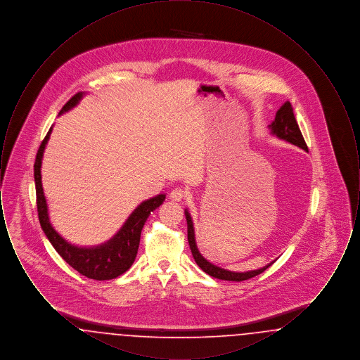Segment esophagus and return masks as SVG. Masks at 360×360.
Listing matches in <instances>:
<instances>
[{
    "label": "esophagus",
    "mask_w": 360,
    "mask_h": 360,
    "mask_svg": "<svg viewBox=\"0 0 360 360\" xmlns=\"http://www.w3.org/2000/svg\"><path fill=\"white\" fill-rule=\"evenodd\" d=\"M185 195H186V191L184 188H172V193H170V198L174 201H182L185 198Z\"/></svg>",
    "instance_id": "1"
}]
</instances>
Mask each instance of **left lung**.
I'll return each mask as SVG.
<instances>
[{"mask_svg": "<svg viewBox=\"0 0 360 360\" xmlns=\"http://www.w3.org/2000/svg\"><path fill=\"white\" fill-rule=\"evenodd\" d=\"M270 134L274 136L285 140L288 143H290L292 146H297L305 151H308V146L302 137V134L300 131V127L295 121L294 113H292V106L289 101L283 103L276 115L275 119L270 125H269ZM185 216H186V221H188V240L190 250H191V255L194 257L195 263L201 267V270L213 278L217 279H223V281H233V282H241V281H247L250 278H254L257 275L262 274L264 270H267L275 260L270 262L269 264H266L264 267H260L257 270H251V271H244V273H236V271H229L225 270L223 267H219L213 263H210L209 260H206L205 257L201 255L198 247H197V241H195V232H194V224L193 219L188 213V209H185Z\"/></svg>", "mask_w": 360, "mask_h": 360, "instance_id": "obj_1", "label": "left lung"}]
</instances>
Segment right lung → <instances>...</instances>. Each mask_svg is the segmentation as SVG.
Segmentation results:
<instances>
[{
	"instance_id": "right-lung-1",
	"label": "right lung",
	"mask_w": 360,
	"mask_h": 360,
	"mask_svg": "<svg viewBox=\"0 0 360 360\" xmlns=\"http://www.w3.org/2000/svg\"><path fill=\"white\" fill-rule=\"evenodd\" d=\"M86 94V91H79L72 98H70L69 103L59 112V116L75 108ZM51 132L52 127L39 147L34 166L36 202L41 229L44 231L47 239L50 240L56 252L79 274L96 281L117 278L119 275L124 274L135 262L141 229L151 212H154L156 207L163 204L166 194H158L137 205L136 209L125 220V223L122 224L119 232L113 235L110 239L106 240L105 243L91 247H79L71 244L65 238H62L58 233V231L52 226L49 214V205L41 185V162Z\"/></svg>"
}]
</instances>
